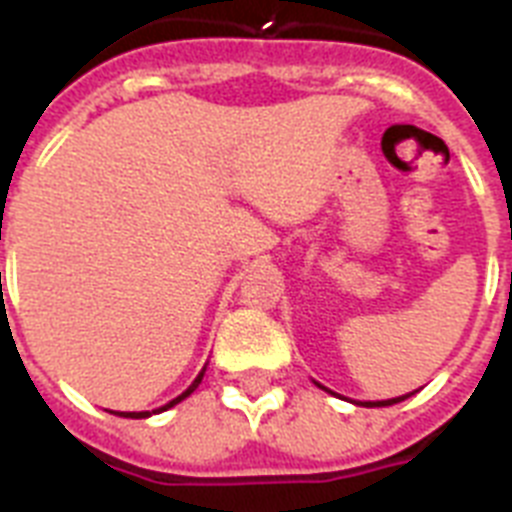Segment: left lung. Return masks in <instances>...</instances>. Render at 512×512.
<instances>
[{
	"mask_svg": "<svg viewBox=\"0 0 512 512\" xmlns=\"http://www.w3.org/2000/svg\"><path fill=\"white\" fill-rule=\"evenodd\" d=\"M407 397H410V394H404V397H397V399H384V402H363V407H389V404L404 402Z\"/></svg>",
	"mask_w": 512,
	"mask_h": 512,
	"instance_id": "obj_1",
	"label": "left lung"
}]
</instances>
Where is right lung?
<instances>
[{"label":"right lung","mask_w":512,"mask_h":512,"mask_svg":"<svg viewBox=\"0 0 512 512\" xmlns=\"http://www.w3.org/2000/svg\"><path fill=\"white\" fill-rule=\"evenodd\" d=\"M203 371H206V368H203ZM203 371H201V373H198V379H195V381H193V386H190V389H188V391H182L180 397H177V399H172V402H170V404H164L162 410H170V407H175V404H177V402H182V399L188 397L190 391H193V389H195V386L201 384V379H203ZM115 415H118V417H136V420H139V417H149V415H151V412H115Z\"/></svg>","instance_id":"right-lung-1"}]
</instances>
